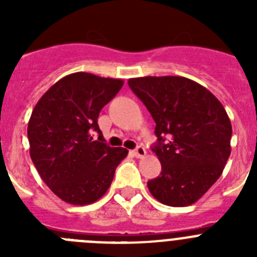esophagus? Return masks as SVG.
<instances>
[{
  "mask_svg": "<svg viewBox=\"0 0 257 257\" xmlns=\"http://www.w3.org/2000/svg\"><path fill=\"white\" fill-rule=\"evenodd\" d=\"M134 154H135V157H138V158H143V157L147 154V151H145L144 147H142V145H139L138 148L134 151Z\"/></svg>",
  "mask_w": 257,
  "mask_h": 257,
  "instance_id": "esophagus-1",
  "label": "esophagus"
}]
</instances>
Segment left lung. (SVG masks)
<instances>
[{
    "instance_id": "8db88e82",
    "label": "left lung",
    "mask_w": 257,
    "mask_h": 257,
    "mask_svg": "<svg viewBox=\"0 0 257 257\" xmlns=\"http://www.w3.org/2000/svg\"><path fill=\"white\" fill-rule=\"evenodd\" d=\"M128 86L156 122L152 151L162 171L148 181L149 192L163 205H193L220 178L230 156L225 109L207 88L185 77H140L128 79Z\"/></svg>"
}]
</instances>
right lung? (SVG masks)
I'll return each mask as SVG.
<instances>
[{
    "label": "right lung",
    "instance_id": "obj_1",
    "mask_svg": "<svg viewBox=\"0 0 257 257\" xmlns=\"http://www.w3.org/2000/svg\"><path fill=\"white\" fill-rule=\"evenodd\" d=\"M122 79L77 72L59 79L36 104L28 122L29 153L47 187L70 205H90L112 184L128 152L106 145L97 124ZM92 131L99 134L92 139Z\"/></svg>",
    "mask_w": 257,
    "mask_h": 257
}]
</instances>
